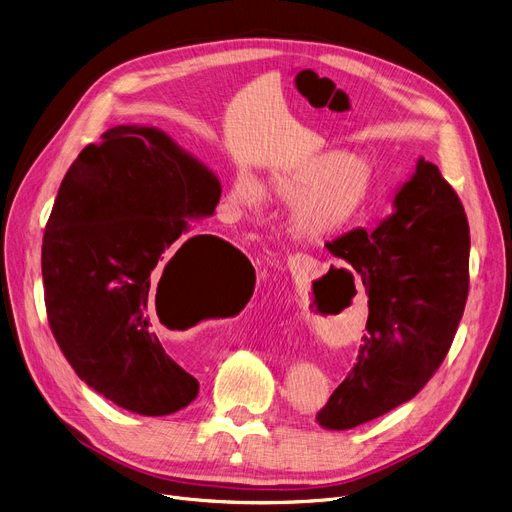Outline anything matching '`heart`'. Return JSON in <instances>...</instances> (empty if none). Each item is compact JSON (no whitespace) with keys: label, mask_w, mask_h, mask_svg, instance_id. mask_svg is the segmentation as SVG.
<instances>
[{"label":"heart","mask_w":512,"mask_h":512,"mask_svg":"<svg viewBox=\"0 0 512 512\" xmlns=\"http://www.w3.org/2000/svg\"><path fill=\"white\" fill-rule=\"evenodd\" d=\"M372 188L368 161L345 150H324L266 177V192L289 204L291 233L310 244H324L345 233L364 213ZM227 200L237 213H258L264 188L250 171L239 169L229 184Z\"/></svg>","instance_id":"b5f03b06"}]
</instances>
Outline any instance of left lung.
Instances as JSON below:
<instances>
[{"instance_id": "obj_1", "label": "left lung", "mask_w": 512, "mask_h": 512, "mask_svg": "<svg viewBox=\"0 0 512 512\" xmlns=\"http://www.w3.org/2000/svg\"><path fill=\"white\" fill-rule=\"evenodd\" d=\"M376 229H353L326 250L362 275L368 333L347 378L316 415L324 430H351L413 399L444 362L469 291L463 204L424 157Z\"/></svg>"}]
</instances>
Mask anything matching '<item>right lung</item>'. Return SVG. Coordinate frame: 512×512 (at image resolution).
Instances as JSON below:
<instances>
[{
  "label": "right lung",
  "instance_id": "add662e5",
  "mask_svg": "<svg viewBox=\"0 0 512 512\" xmlns=\"http://www.w3.org/2000/svg\"><path fill=\"white\" fill-rule=\"evenodd\" d=\"M219 177L153 126H115L59 186L43 237L51 333L82 382L138 415H169L198 395L157 335L202 304L235 314L254 289L250 260L190 221L210 217Z\"/></svg>",
  "mask_w": 512,
  "mask_h": 512
}]
</instances>
